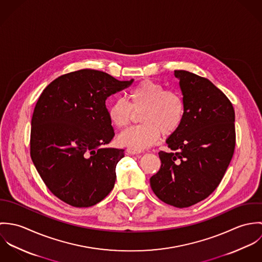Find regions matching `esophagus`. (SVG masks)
<instances>
[{
  "mask_svg": "<svg viewBox=\"0 0 262 262\" xmlns=\"http://www.w3.org/2000/svg\"><path fill=\"white\" fill-rule=\"evenodd\" d=\"M141 151L140 150L132 149V148H128L127 153L130 155H134V154H139Z\"/></svg>",
  "mask_w": 262,
  "mask_h": 262,
  "instance_id": "34e87169",
  "label": "esophagus"
}]
</instances>
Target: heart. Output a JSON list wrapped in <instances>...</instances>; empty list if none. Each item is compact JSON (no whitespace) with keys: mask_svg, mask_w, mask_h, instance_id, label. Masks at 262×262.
Segmentation results:
<instances>
[{"mask_svg":"<svg viewBox=\"0 0 262 262\" xmlns=\"http://www.w3.org/2000/svg\"><path fill=\"white\" fill-rule=\"evenodd\" d=\"M129 103L123 99L114 101L108 108L110 122L117 128H125L141 113L139 126L122 132L118 137L120 145L142 150L149 148L160 138L161 133L170 135L182 125L186 105L183 96L155 81L144 80L133 88L128 95Z\"/></svg>","mask_w":262,"mask_h":262,"instance_id":"obj_1","label":"heart"}]
</instances>
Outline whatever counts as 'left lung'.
Returning a JSON list of instances; mask_svg holds the SVG:
<instances>
[{"label": "left lung", "mask_w": 262, "mask_h": 262, "mask_svg": "<svg viewBox=\"0 0 262 262\" xmlns=\"http://www.w3.org/2000/svg\"><path fill=\"white\" fill-rule=\"evenodd\" d=\"M186 105L180 128L166 139L171 150L158 153L161 166L151 177L156 196L177 208L208 198L221 183L235 148V112L213 82L174 71Z\"/></svg>", "instance_id": "8db88e82"}]
</instances>
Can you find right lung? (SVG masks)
Returning a JSON list of instances; mask_svg holds the SVG:
<instances>
[{
  "instance_id": "obj_1",
  "label": "right lung",
  "mask_w": 262,
  "mask_h": 262,
  "mask_svg": "<svg viewBox=\"0 0 262 262\" xmlns=\"http://www.w3.org/2000/svg\"><path fill=\"white\" fill-rule=\"evenodd\" d=\"M133 81L81 70L57 77L40 95L30 154L46 187L64 203L92 207L112 190L124 150L106 146L115 135L106 100Z\"/></svg>"
}]
</instances>
